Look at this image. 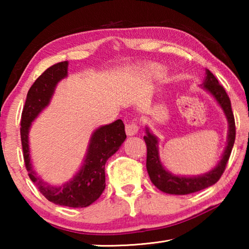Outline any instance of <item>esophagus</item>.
I'll return each mask as SVG.
<instances>
[{
    "instance_id": "obj_1",
    "label": "esophagus",
    "mask_w": 249,
    "mask_h": 249,
    "mask_svg": "<svg viewBox=\"0 0 249 249\" xmlns=\"http://www.w3.org/2000/svg\"><path fill=\"white\" fill-rule=\"evenodd\" d=\"M125 132L128 136H133V135L137 134L138 132V125L136 123V121H132L129 122L128 124L125 125Z\"/></svg>"
}]
</instances>
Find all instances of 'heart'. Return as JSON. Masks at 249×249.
Here are the masks:
<instances>
[{"label":"heart","mask_w":249,"mask_h":249,"mask_svg":"<svg viewBox=\"0 0 249 249\" xmlns=\"http://www.w3.org/2000/svg\"><path fill=\"white\" fill-rule=\"evenodd\" d=\"M160 70H161V69H160V68H158V67H157V68H153V69H149L148 71H147V72H148L149 74H157V73H159V72H160Z\"/></svg>","instance_id":"heart-1"}]
</instances>
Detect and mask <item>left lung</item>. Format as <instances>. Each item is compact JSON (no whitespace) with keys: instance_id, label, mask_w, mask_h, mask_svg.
<instances>
[{"instance_id":"1","label":"left lung","mask_w":249,"mask_h":249,"mask_svg":"<svg viewBox=\"0 0 249 249\" xmlns=\"http://www.w3.org/2000/svg\"><path fill=\"white\" fill-rule=\"evenodd\" d=\"M202 88L211 94L220 104L223 112L229 122V135H227V145L223 153L222 159L217 163L214 169H212L206 174L196 177H180L170 174L169 171L165 169L161 161L159 159L158 153V140L155 135L149 132L148 127H146V136L144 140L147 146V160L146 168L148 171L149 178L156 187L160 191L169 193V195H189V193H195L205 188H209L220 180L221 176L225 170L226 163L229 161L230 156L233 149L235 142V120L234 114L231 111V100L227 95L226 91L220 83L214 74L210 70L206 69V77L204 82L202 83Z\"/></svg>"}]
</instances>
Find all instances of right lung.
<instances>
[{
  "instance_id": "right-lung-1",
  "label": "right lung",
  "mask_w": 249,
  "mask_h": 249,
  "mask_svg": "<svg viewBox=\"0 0 249 249\" xmlns=\"http://www.w3.org/2000/svg\"><path fill=\"white\" fill-rule=\"evenodd\" d=\"M68 74V61H62L45 70L29 89L22 112L20 140L24 162L28 176L41 195L54 204L69 208H86L93 203L105 189V163L123 144L126 134L122 120L101 126L92 134L84 162L77 175L68 182L53 187L36 175L29 156L28 132L32 122L47 107L57 83Z\"/></svg>"
}]
</instances>
